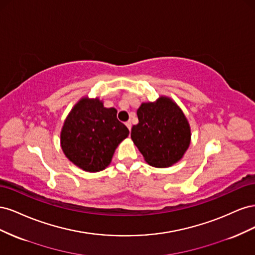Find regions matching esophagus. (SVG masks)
Returning <instances> with one entry per match:
<instances>
[{
	"instance_id": "1",
	"label": "esophagus",
	"mask_w": 255,
	"mask_h": 255,
	"mask_svg": "<svg viewBox=\"0 0 255 255\" xmlns=\"http://www.w3.org/2000/svg\"><path fill=\"white\" fill-rule=\"evenodd\" d=\"M126 126H127V128L130 130V128H132V123H130V121H127L126 122Z\"/></svg>"
}]
</instances>
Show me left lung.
Instances as JSON below:
<instances>
[{"label":"left lung","mask_w":255,"mask_h":255,"mask_svg":"<svg viewBox=\"0 0 255 255\" xmlns=\"http://www.w3.org/2000/svg\"><path fill=\"white\" fill-rule=\"evenodd\" d=\"M138 125L130 137L146 163L165 168L175 164L190 143V128L184 114L170 99L142 103L137 110Z\"/></svg>","instance_id":"left-lung-1"}]
</instances>
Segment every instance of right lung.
Here are the masks:
<instances>
[{"label":"right lung","instance_id":"obj_1","mask_svg":"<svg viewBox=\"0 0 255 255\" xmlns=\"http://www.w3.org/2000/svg\"><path fill=\"white\" fill-rule=\"evenodd\" d=\"M128 134V128L117 119V111L105 109L98 99L85 98L66 119L60 142L74 165L98 172L110 165L115 149Z\"/></svg>","mask_w":255,"mask_h":255}]
</instances>
